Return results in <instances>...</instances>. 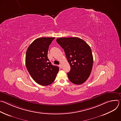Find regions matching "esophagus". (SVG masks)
I'll return each instance as SVG.
<instances>
[{
	"mask_svg": "<svg viewBox=\"0 0 121 121\" xmlns=\"http://www.w3.org/2000/svg\"><path fill=\"white\" fill-rule=\"evenodd\" d=\"M59 67H60V68H62V65H61V64H60V65H59Z\"/></svg>",
	"mask_w": 121,
	"mask_h": 121,
	"instance_id": "obj_1",
	"label": "esophagus"
}]
</instances>
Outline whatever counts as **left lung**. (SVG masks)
I'll use <instances>...</instances> for the list:
<instances>
[{
    "label": "left lung",
    "mask_w": 121,
    "mask_h": 121,
    "mask_svg": "<svg viewBox=\"0 0 121 121\" xmlns=\"http://www.w3.org/2000/svg\"><path fill=\"white\" fill-rule=\"evenodd\" d=\"M57 43L64 49L71 70L68 78L73 83L82 84L91 73L93 58L90 46L78 37L59 38Z\"/></svg>",
    "instance_id": "left-lung-1"
}]
</instances>
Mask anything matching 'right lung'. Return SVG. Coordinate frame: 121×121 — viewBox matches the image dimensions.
I'll use <instances>...</instances> for the list:
<instances>
[{
  "label": "right lung",
  "mask_w": 121,
  "mask_h": 121,
  "mask_svg": "<svg viewBox=\"0 0 121 121\" xmlns=\"http://www.w3.org/2000/svg\"><path fill=\"white\" fill-rule=\"evenodd\" d=\"M55 37H41L34 40L26 51L25 64L33 79L42 86H47L55 80L59 67L52 65L47 57L48 48Z\"/></svg>",
  "instance_id": "right-lung-1"
}]
</instances>
